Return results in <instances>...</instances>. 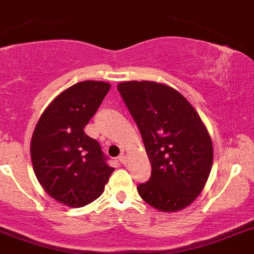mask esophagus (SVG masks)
<instances>
[{"label":"esophagus","mask_w":254,"mask_h":254,"mask_svg":"<svg viewBox=\"0 0 254 254\" xmlns=\"http://www.w3.org/2000/svg\"><path fill=\"white\" fill-rule=\"evenodd\" d=\"M119 160H120L121 164H124V165L127 163V150L121 151V155H120V157H119Z\"/></svg>","instance_id":"esophagus-1"}]
</instances>
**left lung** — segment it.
Returning a JSON list of instances; mask_svg holds the SVG:
<instances>
[{
  "instance_id": "1",
  "label": "left lung",
  "mask_w": 254,
  "mask_h": 254,
  "mask_svg": "<svg viewBox=\"0 0 254 254\" xmlns=\"http://www.w3.org/2000/svg\"><path fill=\"white\" fill-rule=\"evenodd\" d=\"M117 90L137 123L152 167L138 193L160 212L182 210L203 191L212 169L206 127L186 98L168 85L125 81Z\"/></svg>"
}]
</instances>
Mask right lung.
Wrapping results in <instances>:
<instances>
[{"label":"right lung","instance_id":"right-lung-1","mask_svg":"<svg viewBox=\"0 0 254 254\" xmlns=\"http://www.w3.org/2000/svg\"><path fill=\"white\" fill-rule=\"evenodd\" d=\"M111 85L81 81L62 91L42 112L31 140L33 170L54 200L81 208L102 195L114 168L84 127L94 116Z\"/></svg>","mask_w":254,"mask_h":254}]
</instances>
